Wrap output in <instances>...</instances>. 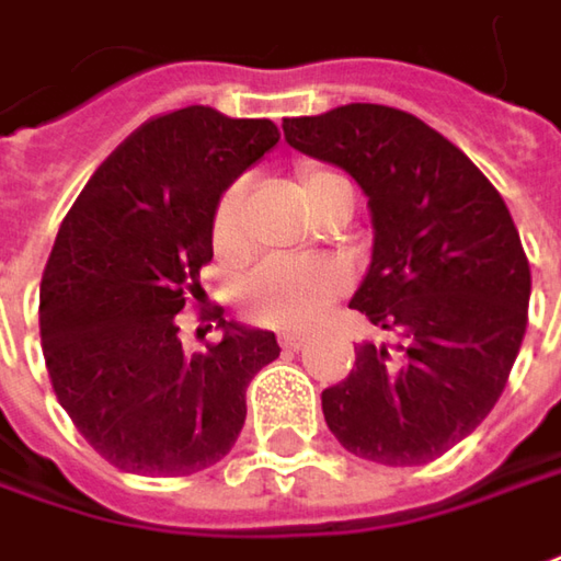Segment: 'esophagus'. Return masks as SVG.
<instances>
[{
  "mask_svg": "<svg viewBox=\"0 0 561 561\" xmlns=\"http://www.w3.org/2000/svg\"><path fill=\"white\" fill-rule=\"evenodd\" d=\"M279 344L285 351H300V347L307 344V339H304V335H282Z\"/></svg>",
  "mask_w": 561,
  "mask_h": 561,
  "instance_id": "obj_1",
  "label": "esophagus"
}]
</instances>
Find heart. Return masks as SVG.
<instances>
[{"instance_id": "1", "label": "heart", "mask_w": 561, "mask_h": 561, "mask_svg": "<svg viewBox=\"0 0 561 561\" xmlns=\"http://www.w3.org/2000/svg\"><path fill=\"white\" fill-rule=\"evenodd\" d=\"M298 192L319 214L322 202L347 180L319 164L298 167ZM214 248L222 257L244 251V183L226 185L210 220ZM351 273L332 257H270L254 266L239 285V304L251 319L273 329H310L344 295Z\"/></svg>"}]
</instances>
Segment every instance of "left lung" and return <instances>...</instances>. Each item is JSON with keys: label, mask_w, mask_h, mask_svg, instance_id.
<instances>
[{"label": "left lung", "mask_w": 561, "mask_h": 561, "mask_svg": "<svg viewBox=\"0 0 561 561\" xmlns=\"http://www.w3.org/2000/svg\"><path fill=\"white\" fill-rule=\"evenodd\" d=\"M285 142L347 170L373 210V263L351 298L397 351L359 344L322 391L341 447L381 466L444 456L500 400L528 329L531 266L491 180L419 117L341 105L285 117Z\"/></svg>", "instance_id": "left-lung-1"}]
</instances>
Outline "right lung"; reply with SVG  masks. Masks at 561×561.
I'll return each instance as SVG.
<instances>
[{
  "mask_svg": "<svg viewBox=\"0 0 561 561\" xmlns=\"http://www.w3.org/2000/svg\"><path fill=\"white\" fill-rule=\"evenodd\" d=\"M279 142L266 117L188 105L129 133L58 229L39 332L58 403L89 447L136 474L220 462L244 425L248 381L279 357L273 332L217 319L220 344L185 354L176 313L202 300L214 204Z\"/></svg>",
  "mask_w": 561,
  "mask_h": 561,
  "instance_id": "right-lung-1",
  "label": "right lung"
}]
</instances>
